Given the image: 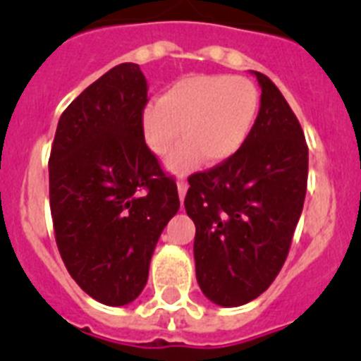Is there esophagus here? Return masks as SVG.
I'll use <instances>...</instances> for the list:
<instances>
[{
    "label": "esophagus",
    "mask_w": 361,
    "mask_h": 361,
    "mask_svg": "<svg viewBox=\"0 0 361 361\" xmlns=\"http://www.w3.org/2000/svg\"><path fill=\"white\" fill-rule=\"evenodd\" d=\"M177 190H178V199H180V202H183L184 197H186V191H188V183H186V180H178V183H177Z\"/></svg>",
    "instance_id": "esophagus-1"
}]
</instances>
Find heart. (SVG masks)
I'll return each instance as SVG.
<instances>
[{
    "label": "heart",
    "instance_id": "obj_1",
    "mask_svg": "<svg viewBox=\"0 0 361 361\" xmlns=\"http://www.w3.org/2000/svg\"><path fill=\"white\" fill-rule=\"evenodd\" d=\"M260 108L253 81L238 75H191L171 85L161 103L142 114V133L153 153L166 155L183 137L188 139L171 153L168 168L173 173L193 170L202 157L222 164L244 148Z\"/></svg>",
    "mask_w": 361,
    "mask_h": 361
}]
</instances>
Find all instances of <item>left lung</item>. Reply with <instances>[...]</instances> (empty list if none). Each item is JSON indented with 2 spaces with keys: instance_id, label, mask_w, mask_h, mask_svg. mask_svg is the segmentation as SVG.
Instances as JSON below:
<instances>
[{
  "instance_id": "8db88e82",
  "label": "left lung",
  "mask_w": 361,
  "mask_h": 361,
  "mask_svg": "<svg viewBox=\"0 0 361 361\" xmlns=\"http://www.w3.org/2000/svg\"><path fill=\"white\" fill-rule=\"evenodd\" d=\"M262 88L244 148L188 178L184 208L195 222L197 282L213 304L238 307L269 288L289 253L307 190L309 149L275 82Z\"/></svg>"
}]
</instances>
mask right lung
Instances as JSON below:
<instances>
[{
  "label": "right lung",
  "instance_id": "1",
  "mask_svg": "<svg viewBox=\"0 0 361 361\" xmlns=\"http://www.w3.org/2000/svg\"><path fill=\"white\" fill-rule=\"evenodd\" d=\"M148 82L121 63L73 99L49 161L50 212L70 276L104 305H126L148 282L162 229L178 212L173 178L145 142Z\"/></svg>",
  "mask_w": 361,
  "mask_h": 361
}]
</instances>
